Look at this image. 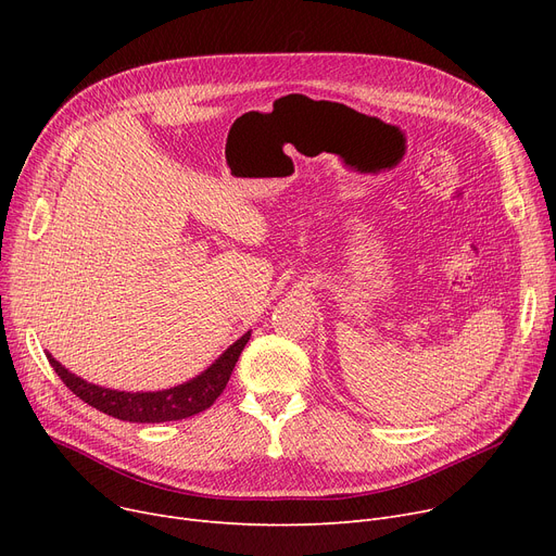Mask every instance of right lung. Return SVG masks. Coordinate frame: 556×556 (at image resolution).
<instances>
[{"mask_svg": "<svg viewBox=\"0 0 556 556\" xmlns=\"http://www.w3.org/2000/svg\"><path fill=\"white\" fill-rule=\"evenodd\" d=\"M248 340L250 331L233 342L210 369H204L193 381L162 392H116L110 388H99L67 371L51 354H47V361L55 369V374L61 376V381L80 401L97 407L99 413L132 424H164L187 419L207 410L223 394L233 365H237Z\"/></svg>", "mask_w": 556, "mask_h": 556, "instance_id": "obj_1", "label": "right lung"}]
</instances>
